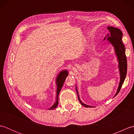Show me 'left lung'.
I'll return each mask as SVG.
<instances>
[{"label":"left lung","instance_id":"obj_1","mask_svg":"<svg viewBox=\"0 0 134 134\" xmlns=\"http://www.w3.org/2000/svg\"><path fill=\"white\" fill-rule=\"evenodd\" d=\"M107 29L109 31L110 33L108 34L107 36L104 38V40H105L107 37L108 41L113 45V47H114L116 55V56H117L119 62V71H120V83H119V85L117 92H116L115 96H114L115 97L119 93V92H120L122 85H123V82L125 80V78H126L127 70V62L126 53H125V52H126V49H125L124 45L123 44V42H122L123 33H122L120 29H119L118 28H116L115 27L108 26ZM76 93H77L78 94V99L79 102H80V103L85 107H92V106H89V105L85 104L81 101L80 98H79L78 90L76 87Z\"/></svg>","mask_w":134,"mask_h":134}]
</instances>
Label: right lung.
<instances>
[{"instance_id": "right-lung-1", "label": "right lung", "mask_w": 134, "mask_h": 134, "mask_svg": "<svg viewBox=\"0 0 134 134\" xmlns=\"http://www.w3.org/2000/svg\"><path fill=\"white\" fill-rule=\"evenodd\" d=\"M68 76V72L67 70L62 71L59 74V75L57 76L56 79V85H57V91H56V101L54 103V104L49 108V110H52L55 109V108L58 107V105L59 104V93L60 92V90L62 87L63 85L64 82L67 76Z\"/></svg>"}]
</instances>
